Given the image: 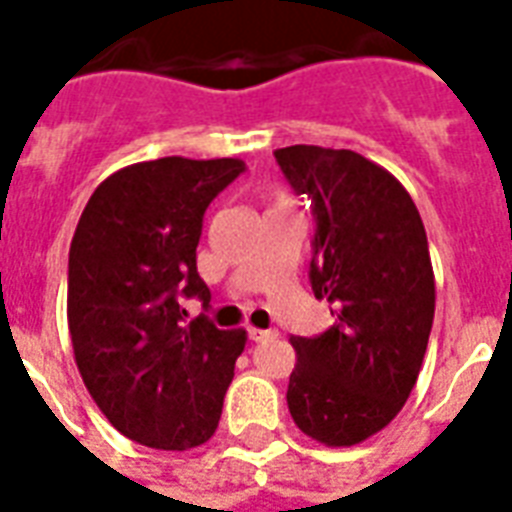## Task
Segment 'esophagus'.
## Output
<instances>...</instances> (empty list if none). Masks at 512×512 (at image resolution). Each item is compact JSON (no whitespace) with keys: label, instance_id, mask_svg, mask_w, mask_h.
I'll return each instance as SVG.
<instances>
[{"label":"esophagus","instance_id":"1","mask_svg":"<svg viewBox=\"0 0 512 512\" xmlns=\"http://www.w3.org/2000/svg\"><path fill=\"white\" fill-rule=\"evenodd\" d=\"M279 335V330H257V327H249V338L252 341H273Z\"/></svg>","mask_w":512,"mask_h":512}]
</instances>
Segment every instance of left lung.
Listing matches in <instances>:
<instances>
[{
  "instance_id": "obj_1",
  "label": "left lung",
  "mask_w": 512,
  "mask_h": 512,
  "mask_svg": "<svg viewBox=\"0 0 512 512\" xmlns=\"http://www.w3.org/2000/svg\"><path fill=\"white\" fill-rule=\"evenodd\" d=\"M273 155L311 198L308 279L335 317L317 338H290L287 405L308 438L357 446L403 411L419 378L435 317L427 230L408 190L360 152L292 144Z\"/></svg>"
}]
</instances>
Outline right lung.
I'll use <instances>...</instances> for the list:
<instances>
[{"mask_svg":"<svg viewBox=\"0 0 512 512\" xmlns=\"http://www.w3.org/2000/svg\"><path fill=\"white\" fill-rule=\"evenodd\" d=\"M239 158H158L109 174L69 247L66 319L93 403L126 438L190 451L212 438L244 330L185 322L179 298L212 292L195 247L206 206L239 177Z\"/></svg>","mask_w":512,"mask_h":512,"instance_id":"1","label":"right lung"}]
</instances>
